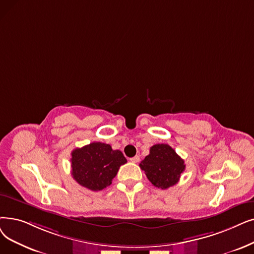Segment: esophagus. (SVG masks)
<instances>
[{
  "label": "esophagus",
  "instance_id": "obj_1",
  "mask_svg": "<svg viewBox=\"0 0 254 254\" xmlns=\"http://www.w3.org/2000/svg\"><path fill=\"white\" fill-rule=\"evenodd\" d=\"M129 161H130L131 163H138V162L140 161V157H139V156H135V157H133V158H130Z\"/></svg>",
  "mask_w": 254,
  "mask_h": 254
}]
</instances>
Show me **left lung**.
Listing matches in <instances>:
<instances>
[{
	"label": "left lung",
	"instance_id": "left-lung-1",
	"mask_svg": "<svg viewBox=\"0 0 254 254\" xmlns=\"http://www.w3.org/2000/svg\"><path fill=\"white\" fill-rule=\"evenodd\" d=\"M139 166L144 170L149 182L161 189L174 186L186 168L184 160L168 144L151 146L149 154Z\"/></svg>",
	"mask_w": 254,
	"mask_h": 254
}]
</instances>
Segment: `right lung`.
I'll list each match as a JSON object with an SVG mask.
<instances>
[{"label": "right lung", "mask_w": 254, "mask_h": 254, "mask_svg": "<svg viewBox=\"0 0 254 254\" xmlns=\"http://www.w3.org/2000/svg\"><path fill=\"white\" fill-rule=\"evenodd\" d=\"M127 163L120 150L111 145L92 142L71 152V175L82 187L91 191H101L112 184L119 167Z\"/></svg>", "instance_id": "right-lung-1"}]
</instances>
